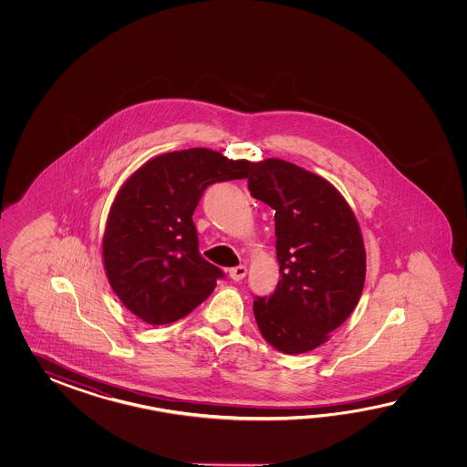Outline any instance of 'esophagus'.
Segmentation results:
<instances>
[{
	"label": "esophagus",
	"mask_w": 467,
	"mask_h": 467,
	"mask_svg": "<svg viewBox=\"0 0 467 467\" xmlns=\"http://www.w3.org/2000/svg\"><path fill=\"white\" fill-rule=\"evenodd\" d=\"M229 274L232 280L240 282L242 278H245V275H247V267L245 265H238V267L230 268Z\"/></svg>",
	"instance_id": "obj_1"
}]
</instances>
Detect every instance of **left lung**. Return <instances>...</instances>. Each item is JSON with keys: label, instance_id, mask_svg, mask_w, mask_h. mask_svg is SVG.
Masks as SVG:
<instances>
[{"label": "left lung", "instance_id": "1", "mask_svg": "<svg viewBox=\"0 0 467 467\" xmlns=\"http://www.w3.org/2000/svg\"><path fill=\"white\" fill-rule=\"evenodd\" d=\"M248 190L275 210L280 280L255 297L258 330L284 354L318 348L340 327L366 282V248L358 219L327 180L285 160L252 163Z\"/></svg>", "mask_w": 467, "mask_h": 467}]
</instances>
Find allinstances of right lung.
Masks as SVG:
<instances>
[{"instance_id":"1","label":"right lung","mask_w":467,"mask_h":467,"mask_svg":"<svg viewBox=\"0 0 467 467\" xmlns=\"http://www.w3.org/2000/svg\"><path fill=\"white\" fill-rule=\"evenodd\" d=\"M252 163L209 149L170 151L141 165L109 209L103 264L131 314L151 326L189 316L225 274L200 255L192 220L215 182L247 179Z\"/></svg>"}]
</instances>
